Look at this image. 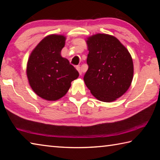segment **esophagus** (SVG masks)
<instances>
[{
	"instance_id": "1",
	"label": "esophagus",
	"mask_w": 160,
	"mask_h": 160,
	"mask_svg": "<svg viewBox=\"0 0 160 160\" xmlns=\"http://www.w3.org/2000/svg\"><path fill=\"white\" fill-rule=\"evenodd\" d=\"M76 69L78 70V71L79 72V73H80V75H82V69H81V68H80V66H76Z\"/></svg>"
}]
</instances>
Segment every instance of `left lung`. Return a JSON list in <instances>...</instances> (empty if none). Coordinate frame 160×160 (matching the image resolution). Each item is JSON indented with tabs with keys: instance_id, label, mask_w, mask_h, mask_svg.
<instances>
[{
	"instance_id": "left-lung-1",
	"label": "left lung",
	"mask_w": 160,
	"mask_h": 160,
	"mask_svg": "<svg viewBox=\"0 0 160 160\" xmlns=\"http://www.w3.org/2000/svg\"><path fill=\"white\" fill-rule=\"evenodd\" d=\"M88 69L83 80L97 99L111 102L128 90L133 76L128 51L116 37L97 34L88 38Z\"/></svg>"
}]
</instances>
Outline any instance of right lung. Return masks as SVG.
<instances>
[{
	"label": "right lung",
	"instance_id": "add662e5",
	"mask_svg": "<svg viewBox=\"0 0 160 160\" xmlns=\"http://www.w3.org/2000/svg\"><path fill=\"white\" fill-rule=\"evenodd\" d=\"M66 37L52 34L45 37L32 51L27 67L29 85L38 96L48 101L61 98L71 82L79 76L69 61L61 56Z\"/></svg>",
	"mask_w": 160,
	"mask_h": 160
}]
</instances>
